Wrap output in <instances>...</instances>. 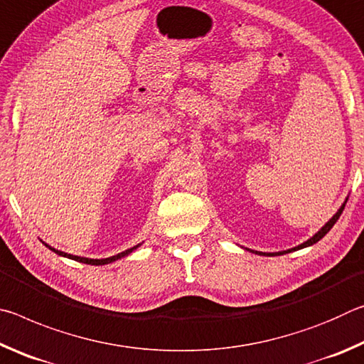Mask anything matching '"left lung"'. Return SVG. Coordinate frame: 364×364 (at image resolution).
Instances as JSON below:
<instances>
[{
    "instance_id": "1",
    "label": "left lung",
    "mask_w": 364,
    "mask_h": 364,
    "mask_svg": "<svg viewBox=\"0 0 364 364\" xmlns=\"http://www.w3.org/2000/svg\"><path fill=\"white\" fill-rule=\"evenodd\" d=\"M345 204H347V199H345V202L342 204V207L338 208L337 210V213L334 215V217H332L328 223H326L321 230H319L315 236L313 237H310L308 239V241H305L304 244H300V245H297V247H294V249H289V250H282V252H273V254H268V252H257V250H250V252H254V254H258V255H267V257H274V255H284V254H289V252H294V250H299V249H304V247H310V245H313V244H316L319 239H323L326 234H328L329 231H331V228L336 225V221L338 220V217H341L342 215V212H343V208H345ZM249 250V249H247Z\"/></svg>"
}]
</instances>
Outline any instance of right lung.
Wrapping results in <instances>:
<instances>
[{
	"mask_svg": "<svg viewBox=\"0 0 364 364\" xmlns=\"http://www.w3.org/2000/svg\"><path fill=\"white\" fill-rule=\"evenodd\" d=\"M48 249H51L53 252H56L58 255H60V257H65V258H70V260H75V262H80V263H86V264H107V263H112V262H115V260H119V258H123V257H127V255H130L133 250H136L141 244H138V245H134V247H132V249H128V250H125V252H120V254H117V255H112V257H107V258H86V257H78V255H70V254H65V252H63V250H58V249H54V247H51V245H48V244H45Z\"/></svg>",
	"mask_w": 364,
	"mask_h": 364,
	"instance_id": "1",
	"label": "right lung"
}]
</instances>
